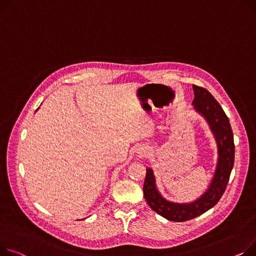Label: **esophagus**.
Segmentation results:
<instances>
[{
  "label": "esophagus",
  "instance_id": "esophagus-1",
  "mask_svg": "<svg viewBox=\"0 0 256 256\" xmlns=\"http://www.w3.org/2000/svg\"><path fill=\"white\" fill-rule=\"evenodd\" d=\"M139 153H140V154L141 156H145L146 154V153H147V151H146V149H144V148H142L140 151H139Z\"/></svg>",
  "mask_w": 256,
  "mask_h": 256
}]
</instances>
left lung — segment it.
I'll return each instance as SVG.
<instances>
[{
  "mask_svg": "<svg viewBox=\"0 0 256 256\" xmlns=\"http://www.w3.org/2000/svg\"><path fill=\"white\" fill-rule=\"evenodd\" d=\"M192 88L194 92V108L206 119L218 148L216 170L208 190L192 202L179 204L166 200L158 190L151 168H146L143 186L144 198L150 208L166 219L177 222L196 218L216 205L226 188L234 160V134L228 117L206 88L196 85H192Z\"/></svg>",
  "mask_w": 256,
  "mask_h": 256,
  "instance_id": "8db88e82",
  "label": "left lung"
}]
</instances>
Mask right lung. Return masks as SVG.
<instances>
[{
	"instance_id": "1",
	"label": "right lung",
	"mask_w": 256,
	"mask_h": 256,
	"mask_svg": "<svg viewBox=\"0 0 256 256\" xmlns=\"http://www.w3.org/2000/svg\"><path fill=\"white\" fill-rule=\"evenodd\" d=\"M38 109H39V108H38ZM38 109H37V110H38Z\"/></svg>"
}]
</instances>
